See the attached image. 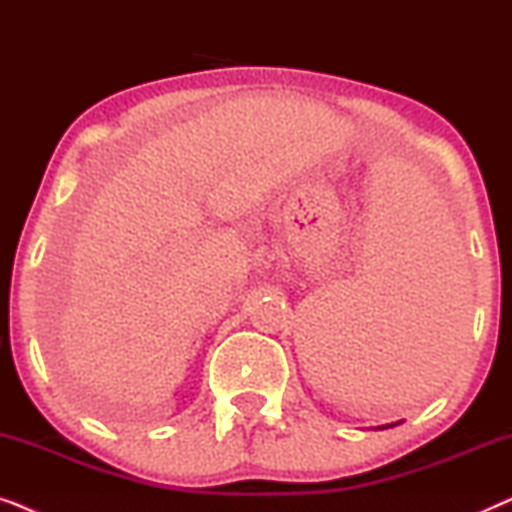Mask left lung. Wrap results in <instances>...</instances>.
Listing matches in <instances>:
<instances>
[{
    "instance_id": "obj_1",
    "label": "left lung",
    "mask_w": 512,
    "mask_h": 512,
    "mask_svg": "<svg viewBox=\"0 0 512 512\" xmlns=\"http://www.w3.org/2000/svg\"><path fill=\"white\" fill-rule=\"evenodd\" d=\"M389 426H394V424H389ZM382 429H384V426H382Z\"/></svg>"
}]
</instances>
